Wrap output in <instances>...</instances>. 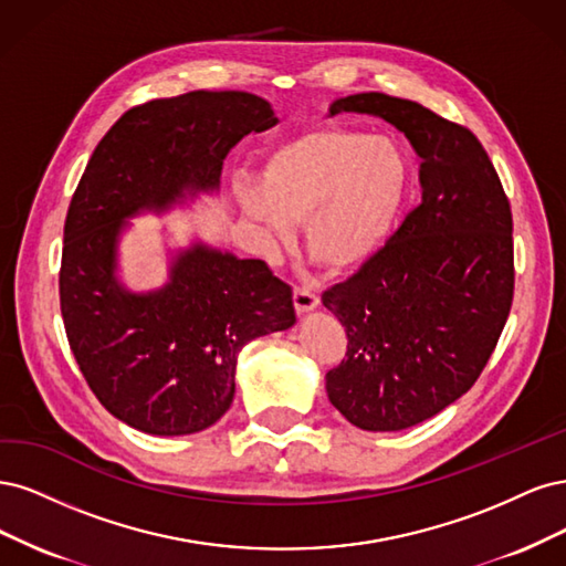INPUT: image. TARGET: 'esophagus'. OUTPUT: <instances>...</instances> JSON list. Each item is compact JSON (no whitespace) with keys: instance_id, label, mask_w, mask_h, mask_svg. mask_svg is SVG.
I'll return each mask as SVG.
<instances>
[{"instance_id":"obj_1","label":"esophagus","mask_w":566,"mask_h":566,"mask_svg":"<svg viewBox=\"0 0 566 566\" xmlns=\"http://www.w3.org/2000/svg\"><path fill=\"white\" fill-rule=\"evenodd\" d=\"M317 305H319V298L313 294V291L305 289V286H296L294 289V307H296L298 315L313 313Z\"/></svg>"}]
</instances>
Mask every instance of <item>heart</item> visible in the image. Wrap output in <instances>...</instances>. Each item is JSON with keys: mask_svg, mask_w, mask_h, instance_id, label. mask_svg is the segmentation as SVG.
Here are the masks:
<instances>
[{"mask_svg": "<svg viewBox=\"0 0 566 566\" xmlns=\"http://www.w3.org/2000/svg\"><path fill=\"white\" fill-rule=\"evenodd\" d=\"M411 157L392 136L313 126L270 148L261 180H240L237 205L265 247L303 223L310 256L334 272L374 261L395 232L411 190Z\"/></svg>", "mask_w": 566, "mask_h": 566, "instance_id": "obj_1", "label": "heart"}]
</instances>
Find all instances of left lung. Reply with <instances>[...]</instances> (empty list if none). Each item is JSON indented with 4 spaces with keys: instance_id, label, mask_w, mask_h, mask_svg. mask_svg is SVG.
Listing matches in <instances>:
<instances>
[{
    "instance_id": "8db88e82",
    "label": "left lung",
    "mask_w": 566,
    "mask_h": 566,
    "mask_svg": "<svg viewBox=\"0 0 566 566\" xmlns=\"http://www.w3.org/2000/svg\"><path fill=\"white\" fill-rule=\"evenodd\" d=\"M386 119L421 157L418 205L374 261L322 296L348 334L329 402L369 432L447 409L482 374L513 305V213L482 143L421 103L369 91L329 115Z\"/></svg>"
}]
</instances>
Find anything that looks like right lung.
Listing matches in <instances>:
<instances>
[{"mask_svg": "<svg viewBox=\"0 0 566 566\" xmlns=\"http://www.w3.org/2000/svg\"><path fill=\"white\" fill-rule=\"evenodd\" d=\"M277 122L256 94L190 91L132 107L91 155L65 218L61 313L88 388L122 423L159 437L207 430L232 405L244 345L296 324L291 289L263 261L202 240L169 251L157 289L119 277L132 218L218 192L228 153Z\"/></svg>", "mask_w": 566, "mask_h": 566, "instance_id": "right-lung-1", "label": "right lung"}]
</instances>
